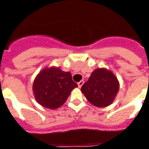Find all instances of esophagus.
Listing matches in <instances>:
<instances>
[{"mask_svg":"<svg viewBox=\"0 0 149 149\" xmlns=\"http://www.w3.org/2000/svg\"><path fill=\"white\" fill-rule=\"evenodd\" d=\"M84 81H81L80 82H78V84H77V85H78V87L81 88V86H83V84H84Z\"/></svg>","mask_w":149,"mask_h":149,"instance_id":"esophagus-1","label":"esophagus"}]
</instances>
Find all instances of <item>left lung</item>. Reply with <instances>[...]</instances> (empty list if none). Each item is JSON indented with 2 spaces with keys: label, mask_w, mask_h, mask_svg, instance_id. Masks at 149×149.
I'll return each mask as SVG.
<instances>
[{
  "label": "left lung",
  "mask_w": 149,
  "mask_h": 149,
  "mask_svg": "<svg viewBox=\"0 0 149 149\" xmlns=\"http://www.w3.org/2000/svg\"><path fill=\"white\" fill-rule=\"evenodd\" d=\"M119 88V82L113 74L105 68H98L84 84L81 92L92 104L104 107L113 101Z\"/></svg>",
  "instance_id": "obj_1"
}]
</instances>
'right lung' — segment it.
I'll use <instances>...</instances> for the list:
<instances>
[{
	"mask_svg": "<svg viewBox=\"0 0 149 149\" xmlns=\"http://www.w3.org/2000/svg\"><path fill=\"white\" fill-rule=\"evenodd\" d=\"M77 86L70 72L52 67L39 72L34 80L33 89L38 103L54 110L65 103L71 92Z\"/></svg>",
	"mask_w": 149,
	"mask_h": 149,
	"instance_id": "1",
	"label": "right lung"
}]
</instances>
